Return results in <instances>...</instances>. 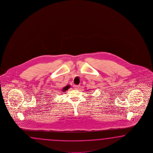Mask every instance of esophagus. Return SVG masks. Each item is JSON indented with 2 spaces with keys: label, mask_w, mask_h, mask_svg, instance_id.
<instances>
[{
  "label": "esophagus",
  "mask_w": 153,
  "mask_h": 153,
  "mask_svg": "<svg viewBox=\"0 0 153 153\" xmlns=\"http://www.w3.org/2000/svg\"><path fill=\"white\" fill-rule=\"evenodd\" d=\"M79 88H80V85H75L74 86L75 89H79Z\"/></svg>",
  "instance_id": "34e87169"
}]
</instances>
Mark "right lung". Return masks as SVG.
<instances>
[{
	"label": "right lung",
	"mask_w": 153,
	"mask_h": 153,
	"mask_svg": "<svg viewBox=\"0 0 153 153\" xmlns=\"http://www.w3.org/2000/svg\"><path fill=\"white\" fill-rule=\"evenodd\" d=\"M70 87H71V85H67V86H65L64 88H63V89H62L63 91H66V90H68Z\"/></svg>",
	"instance_id": "1"
}]
</instances>
